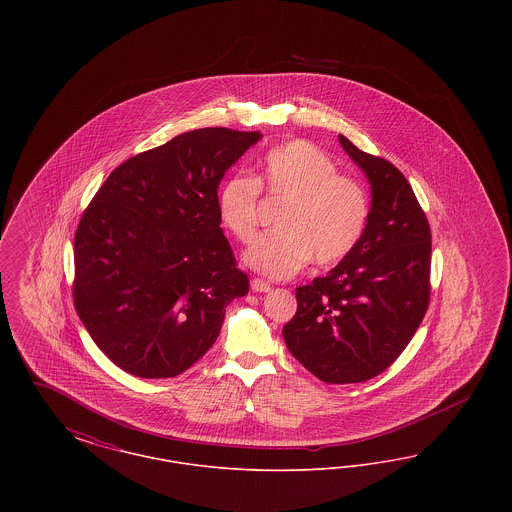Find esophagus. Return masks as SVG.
Segmentation results:
<instances>
[{
  "instance_id": "obj_1",
  "label": "esophagus",
  "mask_w": 512,
  "mask_h": 512,
  "mask_svg": "<svg viewBox=\"0 0 512 512\" xmlns=\"http://www.w3.org/2000/svg\"><path fill=\"white\" fill-rule=\"evenodd\" d=\"M251 290L257 293H267L270 292V284L265 282V280H261V278H253L251 280Z\"/></svg>"
}]
</instances>
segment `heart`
<instances>
[{
	"label": "heart",
	"instance_id": "1",
	"mask_svg": "<svg viewBox=\"0 0 512 512\" xmlns=\"http://www.w3.org/2000/svg\"><path fill=\"white\" fill-rule=\"evenodd\" d=\"M259 188L286 205L276 219L280 232L261 236L245 251L247 267L268 278H290L313 257L320 267H332L361 244L370 219L368 194L361 182L338 174L317 146L295 140L272 147L259 161L255 180L234 174L222 182L219 219L242 244L257 230Z\"/></svg>",
	"mask_w": 512,
	"mask_h": 512
}]
</instances>
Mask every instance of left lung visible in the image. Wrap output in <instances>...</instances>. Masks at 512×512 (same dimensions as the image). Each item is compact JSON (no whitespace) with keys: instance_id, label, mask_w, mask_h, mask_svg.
<instances>
[{"instance_id":"8db88e82","label":"left lung","mask_w":512,"mask_h":512,"mask_svg":"<svg viewBox=\"0 0 512 512\" xmlns=\"http://www.w3.org/2000/svg\"><path fill=\"white\" fill-rule=\"evenodd\" d=\"M345 153L370 184V219L355 251L295 290L282 336L293 357L326 384L366 382L401 355L430 303L432 234L397 167L353 146Z\"/></svg>"}]
</instances>
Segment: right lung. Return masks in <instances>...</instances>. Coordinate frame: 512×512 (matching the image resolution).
<instances>
[{"instance_id": "add662e5", "label": "right lung", "mask_w": 512, "mask_h": 512, "mask_svg": "<svg viewBox=\"0 0 512 512\" xmlns=\"http://www.w3.org/2000/svg\"><path fill=\"white\" fill-rule=\"evenodd\" d=\"M259 132L199 128L124 161L74 236V307L99 349L138 378H172L219 338L249 280L222 234L224 172Z\"/></svg>"}]
</instances>
